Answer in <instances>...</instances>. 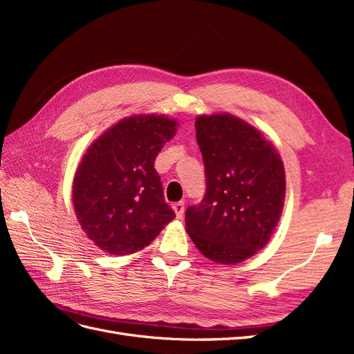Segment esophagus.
<instances>
[{"instance_id":"1","label":"esophagus","mask_w":354,"mask_h":354,"mask_svg":"<svg viewBox=\"0 0 354 354\" xmlns=\"http://www.w3.org/2000/svg\"><path fill=\"white\" fill-rule=\"evenodd\" d=\"M173 209H174V212H176V216H177L178 218H181V217H183V214H185V202H183V201L176 202L174 205H173Z\"/></svg>"}]
</instances>
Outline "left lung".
Listing matches in <instances>:
<instances>
[{
  "instance_id": "1",
  "label": "left lung",
  "mask_w": 354,
  "mask_h": 354,
  "mask_svg": "<svg viewBox=\"0 0 354 354\" xmlns=\"http://www.w3.org/2000/svg\"><path fill=\"white\" fill-rule=\"evenodd\" d=\"M205 196L186 209V230L207 259L236 264L264 248L281 218L285 169L273 143L232 115L198 116Z\"/></svg>"
}]
</instances>
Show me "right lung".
I'll use <instances>...</instances> for the list:
<instances>
[{
  "mask_svg": "<svg viewBox=\"0 0 354 354\" xmlns=\"http://www.w3.org/2000/svg\"><path fill=\"white\" fill-rule=\"evenodd\" d=\"M176 127L158 115L125 118L84 155L73 178V208L82 230L104 252L140 251L176 217L153 165Z\"/></svg>",
  "mask_w": 354,
  "mask_h": 354,
  "instance_id": "obj_1",
  "label": "right lung"
}]
</instances>
